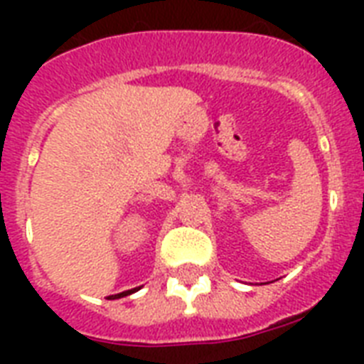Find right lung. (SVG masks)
<instances>
[{
    "instance_id": "right-lung-1",
    "label": "right lung",
    "mask_w": 364,
    "mask_h": 364,
    "mask_svg": "<svg viewBox=\"0 0 364 364\" xmlns=\"http://www.w3.org/2000/svg\"><path fill=\"white\" fill-rule=\"evenodd\" d=\"M137 289H130V291H124V293H119V294H111V296H107V299H122V296H126V294H132V293H136Z\"/></svg>"
}]
</instances>
